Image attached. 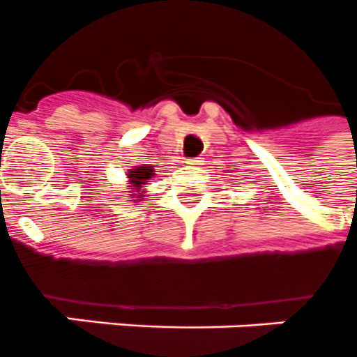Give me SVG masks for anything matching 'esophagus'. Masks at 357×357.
<instances>
[{
  "label": "esophagus",
  "mask_w": 357,
  "mask_h": 357,
  "mask_svg": "<svg viewBox=\"0 0 357 357\" xmlns=\"http://www.w3.org/2000/svg\"><path fill=\"white\" fill-rule=\"evenodd\" d=\"M204 161H202V158H192V159H188L187 165H192V167H196V165H202Z\"/></svg>",
  "instance_id": "esophagus-1"
}]
</instances>
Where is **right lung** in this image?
Wrapping results in <instances>:
<instances>
[{
    "instance_id": "add662e5",
    "label": "right lung",
    "mask_w": 357,
    "mask_h": 357,
    "mask_svg": "<svg viewBox=\"0 0 357 357\" xmlns=\"http://www.w3.org/2000/svg\"><path fill=\"white\" fill-rule=\"evenodd\" d=\"M153 176V169L152 167H135V169H130L128 178H130V185L132 188H135V192H141V187L146 185L150 178ZM139 198H144V194H139Z\"/></svg>"
}]
</instances>
